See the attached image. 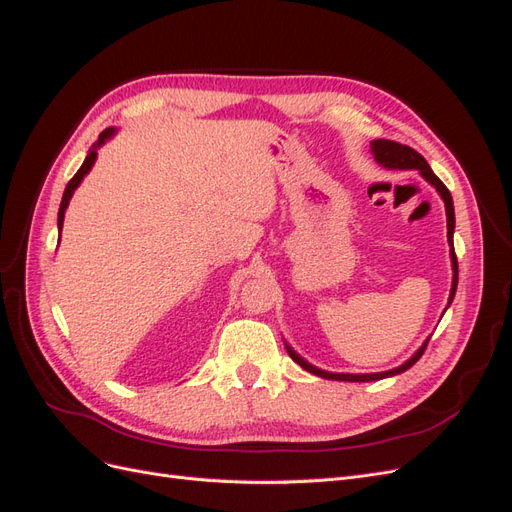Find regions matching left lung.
Returning <instances> with one entry per match:
<instances>
[{
	"label": "left lung",
	"instance_id": "1",
	"mask_svg": "<svg viewBox=\"0 0 512 512\" xmlns=\"http://www.w3.org/2000/svg\"><path fill=\"white\" fill-rule=\"evenodd\" d=\"M371 153H374V158L378 164H382L384 168H399V170H418L433 188L438 190V194L442 196L444 200V207H446V228H448V245H451V262H453V286H451V297H448V305H451L453 297H455V290H457V256H455V247H453V232H455V207H453V196L451 192H448L446 185L433 175V170L429 168L427 160L421 156V153L414 151L412 147L408 145H401V143H395V141H384V138H378V141L371 143ZM427 342L429 337L425 339V344L418 348L410 359L399 365L395 369H389V371H380V374H331V371H324V369H318L314 365H309L305 359H301V356L294 352L288 344H286V350L288 354L292 356L294 363H299L303 369H307L309 374H316L320 378H327V380H342V382H371V380H382V378H389V376H397L401 374V371L410 369L418 359H421L425 348H427Z\"/></svg>",
	"mask_w": 512,
	"mask_h": 512
}]
</instances>
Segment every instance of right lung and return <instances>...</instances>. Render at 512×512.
I'll use <instances>...</instances> for the list:
<instances>
[{
  "label": "right lung",
  "instance_id": "1",
  "mask_svg": "<svg viewBox=\"0 0 512 512\" xmlns=\"http://www.w3.org/2000/svg\"><path fill=\"white\" fill-rule=\"evenodd\" d=\"M115 134V128H106L100 136H98V143L89 149V153H87V158H85V162H83V166L76 170V175L68 181V185H66V190H64V198H61V205H59V213H57V228H59V232H61V226H64V215H66V209H68V203H70V198H72V194H74V190L79 188L81 185V181H83V177L89 173L91 170V166H94V162H96V158H98V149L108 141V138H111Z\"/></svg>",
  "mask_w": 512,
  "mask_h": 512
}]
</instances>
